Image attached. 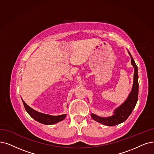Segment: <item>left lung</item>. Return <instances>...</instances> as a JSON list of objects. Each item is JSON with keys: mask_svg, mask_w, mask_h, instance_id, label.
Segmentation results:
<instances>
[{"mask_svg": "<svg viewBox=\"0 0 154 154\" xmlns=\"http://www.w3.org/2000/svg\"><path fill=\"white\" fill-rule=\"evenodd\" d=\"M128 54L131 57V64L134 67V80L133 87L130 94H129L127 99L122 103L121 105L117 108L114 112V114L112 116L108 118H103V117L98 116L94 114H91V117L94 120L100 122V123L112 126L119 125L125 121L130 115L131 114L133 109L136 106L138 96V67L134 63V60L132 57L130 52L128 51Z\"/></svg>", "mask_w": 154, "mask_h": 154, "instance_id": "left-lung-1", "label": "left lung"}]
</instances>
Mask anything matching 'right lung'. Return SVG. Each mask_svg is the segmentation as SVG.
I'll return each instance as SVG.
<instances>
[{
	"label": "right lung",
	"mask_w": 154,
	"mask_h": 154,
	"mask_svg": "<svg viewBox=\"0 0 154 154\" xmlns=\"http://www.w3.org/2000/svg\"><path fill=\"white\" fill-rule=\"evenodd\" d=\"M22 101L23 102L24 107L25 108L28 114L35 120L40 122L42 124L46 125H51L56 124L57 122L63 121L66 116V114H62L60 116H51L37 112L34 109L31 108L29 106H28L27 104L23 101V99Z\"/></svg>",
	"instance_id": "1"
}]
</instances>
